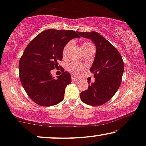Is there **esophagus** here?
I'll list each match as a JSON object with an SVG mask.
<instances>
[{"mask_svg":"<svg viewBox=\"0 0 146 146\" xmlns=\"http://www.w3.org/2000/svg\"><path fill=\"white\" fill-rule=\"evenodd\" d=\"M72 80H74V81H77V80H78V78L76 77V76H72Z\"/></svg>","mask_w":146,"mask_h":146,"instance_id":"34e87169","label":"esophagus"}]
</instances>
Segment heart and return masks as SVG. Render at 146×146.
Returning a JSON list of instances; mask_svg holds the SVG:
<instances>
[{
	"label": "heart",
	"mask_w": 146,
	"mask_h": 146,
	"mask_svg": "<svg viewBox=\"0 0 146 146\" xmlns=\"http://www.w3.org/2000/svg\"><path fill=\"white\" fill-rule=\"evenodd\" d=\"M72 45V42H69L66 44L64 46L62 49V56L64 58H66L68 56V54L69 50L70 49ZM91 47H94V46L90 42L85 41L82 43L83 50ZM67 69L70 72L74 74H79L80 72L85 69V66L80 63H72L68 66Z\"/></svg>",
	"instance_id": "obj_1"
}]
</instances>
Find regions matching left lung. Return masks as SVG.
<instances>
[{"label":"left lung","mask_w":146,"mask_h":146,"mask_svg":"<svg viewBox=\"0 0 146 146\" xmlns=\"http://www.w3.org/2000/svg\"><path fill=\"white\" fill-rule=\"evenodd\" d=\"M82 37L92 40L96 47L93 64L90 71L96 80L80 93L81 100L90 106H100L109 101L121 84L124 63L118 50L96 32L78 33Z\"/></svg>","instance_id":"left-lung-1"}]
</instances>
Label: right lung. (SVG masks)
Masks as SVG:
<instances>
[{
    "instance_id": "add662e5",
    "label": "right lung",
    "mask_w": 146,
    "mask_h": 146,
    "mask_svg": "<svg viewBox=\"0 0 146 146\" xmlns=\"http://www.w3.org/2000/svg\"><path fill=\"white\" fill-rule=\"evenodd\" d=\"M78 32L48 29L42 32L30 42L19 61V78L28 96L41 106H52L64 98L65 88L71 83L70 73H63L57 79L52 70L58 67L62 60V49Z\"/></svg>"
}]
</instances>
